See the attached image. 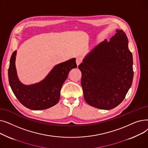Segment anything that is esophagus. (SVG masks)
I'll list each match as a JSON object with an SVG mask.
<instances>
[{"label": "esophagus", "mask_w": 148, "mask_h": 148, "mask_svg": "<svg viewBox=\"0 0 148 148\" xmlns=\"http://www.w3.org/2000/svg\"><path fill=\"white\" fill-rule=\"evenodd\" d=\"M82 61H83V58L82 57H80V56L77 57L76 59V63H77V66H79L82 63Z\"/></svg>", "instance_id": "obj_1"}]
</instances>
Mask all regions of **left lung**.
<instances>
[{
	"mask_svg": "<svg viewBox=\"0 0 148 148\" xmlns=\"http://www.w3.org/2000/svg\"><path fill=\"white\" fill-rule=\"evenodd\" d=\"M122 30L110 41L98 44L79 65L85 101L90 106L110 110L122 103L133 82V55Z\"/></svg>",
	"mask_w": 148,
	"mask_h": 148,
	"instance_id": "left-lung-1",
	"label": "left lung"
}]
</instances>
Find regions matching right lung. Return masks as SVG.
I'll list each match as a JSON object with an SVG mask.
<instances>
[{
  "label": "right lung",
  "instance_id": "add662e5",
  "mask_svg": "<svg viewBox=\"0 0 148 148\" xmlns=\"http://www.w3.org/2000/svg\"><path fill=\"white\" fill-rule=\"evenodd\" d=\"M16 51L10 59L8 79L10 86L15 97L26 107L34 110L49 108L59 101L62 84L66 80L70 70L77 67L75 59L57 65L42 82L32 85L21 83L18 79L15 60Z\"/></svg>",
  "mask_w": 148,
  "mask_h": 148
}]
</instances>
